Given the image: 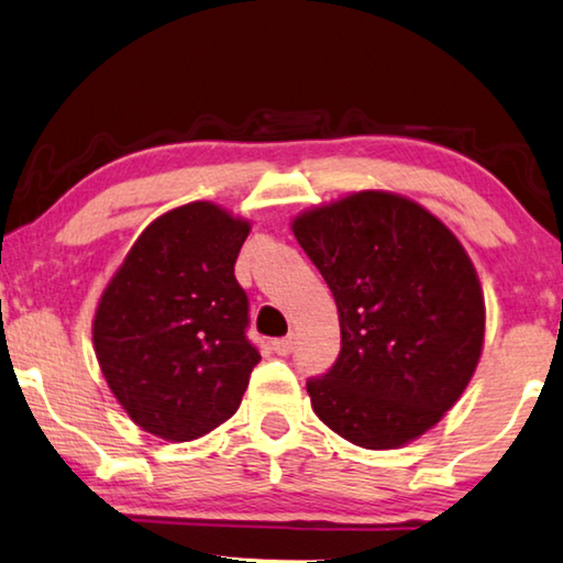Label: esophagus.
<instances>
[{
    "label": "esophagus",
    "instance_id": "1",
    "mask_svg": "<svg viewBox=\"0 0 563 563\" xmlns=\"http://www.w3.org/2000/svg\"><path fill=\"white\" fill-rule=\"evenodd\" d=\"M272 347H274L276 355H289L291 347H295V340H291V338H279V340L272 342Z\"/></svg>",
    "mask_w": 563,
    "mask_h": 563
}]
</instances>
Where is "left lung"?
<instances>
[{"instance_id":"8db88e82","label":"left lung","mask_w":563,"mask_h":563,"mask_svg":"<svg viewBox=\"0 0 563 563\" xmlns=\"http://www.w3.org/2000/svg\"><path fill=\"white\" fill-rule=\"evenodd\" d=\"M299 246L340 317V357L307 383L322 423L398 450L460 401L485 345V297L450 228L404 195L361 190L299 213Z\"/></svg>"}]
</instances>
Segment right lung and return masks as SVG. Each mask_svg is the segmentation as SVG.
Masks as SVG:
<instances>
[{"label": "right lung", "instance_id": "add662e5", "mask_svg": "<svg viewBox=\"0 0 563 563\" xmlns=\"http://www.w3.org/2000/svg\"><path fill=\"white\" fill-rule=\"evenodd\" d=\"M251 223L216 202L144 228L101 291L93 350L121 409L165 442H192L239 411L262 361L233 266Z\"/></svg>", "mask_w": 563, "mask_h": 563}]
</instances>
